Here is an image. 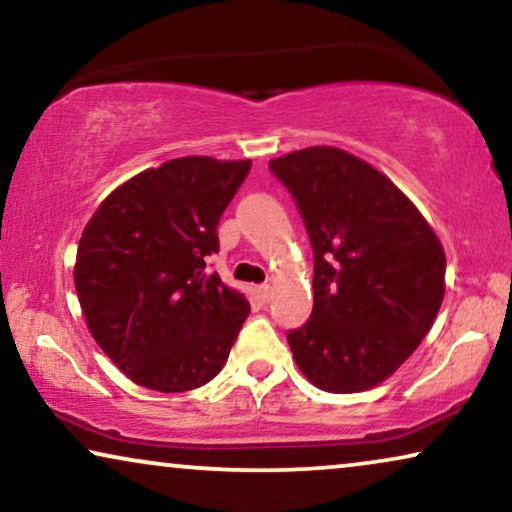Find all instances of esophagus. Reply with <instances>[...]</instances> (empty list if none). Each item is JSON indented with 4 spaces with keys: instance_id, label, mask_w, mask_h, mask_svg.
<instances>
[{
    "instance_id": "34e87169",
    "label": "esophagus",
    "mask_w": 512,
    "mask_h": 512,
    "mask_svg": "<svg viewBox=\"0 0 512 512\" xmlns=\"http://www.w3.org/2000/svg\"><path fill=\"white\" fill-rule=\"evenodd\" d=\"M255 294H257V299L262 301V304H269L271 297H273V287L269 283H264V285L255 287Z\"/></svg>"
}]
</instances>
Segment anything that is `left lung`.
Listing matches in <instances>:
<instances>
[{
    "label": "left lung",
    "instance_id": "8db88e82",
    "mask_svg": "<svg viewBox=\"0 0 512 512\" xmlns=\"http://www.w3.org/2000/svg\"><path fill=\"white\" fill-rule=\"evenodd\" d=\"M297 201L313 246V313L287 334L306 380L331 394L392 376L434 325L445 250L383 171L334 146L269 162Z\"/></svg>",
    "mask_w": 512,
    "mask_h": 512
}]
</instances>
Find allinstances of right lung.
Instances as JSON below:
<instances>
[{"label":"right lung","instance_id":"add662e5","mask_svg":"<svg viewBox=\"0 0 512 512\" xmlns=\"http://www.w3.org/2000/svg\"><path fill=\"white\" fill-rule=\"evenodd\" d=\"M250 164L176 157L115 187L85 225L74 264L85 325L132 383L187 392L225 366L250 304L206 257Z\"/></svg>","mask_w":512,"mask_h":512}]
</instances>
